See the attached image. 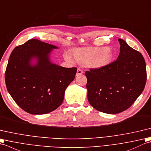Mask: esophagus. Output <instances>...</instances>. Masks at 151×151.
<instances>
[{
	"label": "esophagus",
	"instance_id": "obj_1",
	"mask_svg": "<svg viewBox=\"0 0 151 151\" xmlns=\"http://www.w3.org/2000/svg\"><path fill=\"white\" fill-rule=\"evenodd\" d=\"M83 73V70H81L80 68H78V70H77V76H79V75H81L82 73Z\"/></svg>",
	"mask_w": 151,
	"mask_h": 151
}]
</instances>
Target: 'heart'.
<instances>
[{
    "instance_id": "1",
    "label": "heart",
    "mask_w": 151,
    "mask_h": 151,
    "mask_svg": "<svg viewBox=\"0 0 151 151\" xmlns=\"http://www.w3.org/2000/svg\"><path fill=\"white\" fill-rule=\"evenodd\" d=\"M76 61L81 65H86L93 68H101L110 64L114 54L108 47H88L79 48L73 52ZM66 61L72 63L73 59L68 53L64 55Z\"/></svg>"
}]
</instances>
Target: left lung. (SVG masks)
<instances>
[{"label":"left lung","instance_id":"left-lung-1","mask_svg":"<svg viewBox=\"0 0 151 151\" xmlns=\"http://www.w3.org/2000/svg\"><path fill=\"white\" fill-rule=\"evenodd\" d=\"M120 52L117 60L101 68L85 72L88 102L95 109L118 114L129 109L145 88L147 71L141 53L118 39Z\"/></svg>","mask_w":151,"mask_h":151}]
</instances>
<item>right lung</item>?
I'll use <instances>...</instances> for the list:
<instances>
[{"label":"right lung","mask_w":151,"mask_h":151,"mask_svg":"<svg viewBox=\"0 0 151 151\" xmlns=\"http://www.w3.org/2000/svg\"><path fill=\"white\" fill-rule=\"evenodd\" d=\"M58 47L29 39L17 46L9 56L5 72L6 88L15 103L31 114L51 112L61 105L65 90L75 78L76 67L53 64L49 55ZM34 58L37 64L30 62Z\"/></svg>","instance_id":"add662e5"}]
</instances>
